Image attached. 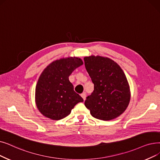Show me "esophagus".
<instances>
[{"instance_id": "esophagus-1", "label": "esophagus", "mask_w": 160, "mask_h": 160, "mask_svg": "<svg viewBox=\"0 0 160 160\" xmlns=\"http://www.w3.org/2000/svg\"><path fill=\"white\" fill-rule=\"evenodd\" d=\"M81 97L83 98V99H84V101H85L86 99V94L85 92H83L82 94H81Z\"/></svg>"}]
</instances>
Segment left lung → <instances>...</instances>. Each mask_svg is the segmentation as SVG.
Segmentation results:
<instances>
[{"mask_svg":"<svg viewBox=\"0 0 160 160\" xmlns=\"http://www.w3.org/2000/svg\"><path fill=\"white\" fill-rule=\"evenodd\" d=\"M85 67L94 84L84 105L92 116L110 120L122 114L129 105L130 90L122 69L116 62L101 56L84 58Z\"/></svg>","mask_w":160,"mask_h":160,"instance_id":"left-lung-1","label":"left lung"}]
</instances>
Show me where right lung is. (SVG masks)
I'll use <instances>...</instances> for the list:
<instances>
[{"instance_id": "obj_1", "label": "right lung", "mask_w": 160, "mask_h": 160, "mask_svg": "<svg viewBox=\"0 0 160 160\" xmlns=\"http://www.w3.org/2000/svg\"><path fill=\"white\" fill-rule=\"evenodd\" d=\"M82 64L78 58L61 59L52 62L42 72L35 95L37 108L44 116L55 120L63 119L76 104L84 101L68 80V76Z\"/></svg>"}]
</instances>
